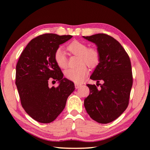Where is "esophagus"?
<instances>
[{
    "label": "esophagus",
    "mask_w": 150,
    "mask_h": 150,
    "mask_svg": "<svg viewBox=\"0 0 150 150\" xmlns=\"http://www.w3.org/2000/svg\"><path fill=\"white\" fill-rule=\"evenodd\" d=\"M81 87V84H78V83H75V87L76 88H79V87Z\"/></svg>",
    "instance_id": "1"
}]
</instances>
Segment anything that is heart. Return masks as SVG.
Masks as SVG:
<instances>
[{"instance_id": "obj_1", "label": "heart", "mask_w": 150, "mask_h": 150, "mask_svg": "<svg viewBox=\"0 0 150 150\" xmlns=\"http://www.w3.org/2000/svg\"><path fill=\"white\" fill-rule=\"evenodd\" d=\"M67 50L73 55H79L77 67L71 68L65 73L68 79L75 83H81L87 77L89 72L87 64L91 67H95L98 65L100 60L99 50L95 47H88L83 42L74 40L67 45ZM54 58L56 64L62 69L67 67V59L64 51L62 47L55 50Z\"/></svg>"}]
</instances>
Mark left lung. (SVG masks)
I'll return each mask as SVG.
<instances>
[{
    "label": "left lung",
    "instance_id": "left-lung-1",
    "mask_svg": "<svg viewBox=\"0 0 150 150\" xmlns=\"http://www.w3.org/2000/svg\"><path fill=\"white\" fill-rule=\"evenodd\" d=\"M83 38L95 43L100 54V62L90 77L100 88L87 85L90 93L84 106L93 120L107 124L118 118L128 106L133 83L130 59L122 45L110 35L97 34Z\"/></svg>",
    "mask_w": 150,
    "mask_h": 150
}]
</instances>
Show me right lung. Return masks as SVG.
<instances>
[{
	"mask_svg": "<svg viewBox=\"0 0 150 150\" xmlns=\"http://www.w3.org/2000/svg\"><path fill=\"white\" fill-rule=\"evenodd\" d=\"M71 38L70 35H40L28 44L18 61L16 85L21 105L28 115L39 122L54 121L75 90L74 83L63 78L54 58L55 50ZM52 79L59 81L58 87H49L48 82Z\"/></svg>",
	"mask_w": 150,
	"mask_h": 150,
	"instance_id": "add662e5",
	"label": "right lung"
}]
</instances>
